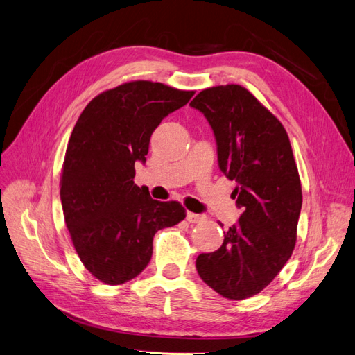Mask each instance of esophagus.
<instances>
[{
  "instance_id": "34e87169",
  "label": "esophagus",
  "mask_w": 355,
  "mask_h": 355,
  "mask_svg": "<svg viewBox=\"0 0 355 355\" xmlns=\"http://www.w3.org/2000/svg\"><path fill=\"white\" fill-rule=\"evenodd\" d=\"M204 219H206V216H204V214H197V213H192V211L187 213V220L189 223H200Z\"/></svg>"
}]
</instances>
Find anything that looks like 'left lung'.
<instances>
[{
    "mask_svg": "<svg viewBox=\"0 0 355 355\" xmlns=\"http://www.w3.org/2000/svg\"><path fill=\"white\" fill-rule=\"evenodd\" d=\"M207 118L219 168L237 182L243 210L222 245L197 257L201 280L223 297L240 300L270 284L292 256L302 188L283 124L239 84L200 92L189 103Z\"/></svg>",
    "mask_w": 355,
    "mask_h": 355,
    "instance_id": "obj_1",
    "label": "left lung"
}]
</instances>
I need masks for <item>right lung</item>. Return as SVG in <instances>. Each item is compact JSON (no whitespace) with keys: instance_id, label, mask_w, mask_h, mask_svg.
Returning <instances> with one entry per match:
<instances>
[{"instance_id":"add662e5","label":"right lung","mask_w":355,"mask_h":355,"mask_svg":"<svg viewBox=\"0 0 355 355\" xmlns=\"http://www.w3.org/2000/svg\"><path fill=\"white\" fill-rule=\"evenodd\" d=\"M192 96L161 83L130 81L96 96L73 127L60 178L63 216L83 265L105 284L141 274L155 232L187 216L180 202L153 200L133 179L161 120Z\"/></svg>"}]
</instances>
